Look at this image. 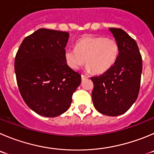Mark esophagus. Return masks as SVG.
Returning <instances> with one entry per match:
<instances>
[{
	"instance_id": "esophagus-1",
	"label": "esophagus",
	"mask_w": 154,
	"mask_h": 154,
	"mask_svg": "<svg viewBox=\"0 0 154 154\" xmlns=\"http://www.w3.org/2000/svg\"><path fill=\"white\" fill-rule=\"evenodd\" d=\"M88 76H87V75H84V74H82L81 75V78H82V80H84V79H86V78H88Z\"/></svg>"
}]
</instances>
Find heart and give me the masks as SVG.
I'll use <instances>...</instances> for the list:
<instances>
[{"label":"heart","mask_w":154,"mask_h":154,"mask_svg":"<svg viewBox=\"0 0 154 154\" xmlns=\"http://www.w3.org/2000/svg\"><path fill=\"white\" fill-rule=\"evenodd\" d=\"M119 54V44L114 38L86 35L76 42L75 48L64 50V58L72 69L80 68L86 61L88 70L103 74L116 64Z\"/></svg>","instance_id":"heart-1"}]
</instances>
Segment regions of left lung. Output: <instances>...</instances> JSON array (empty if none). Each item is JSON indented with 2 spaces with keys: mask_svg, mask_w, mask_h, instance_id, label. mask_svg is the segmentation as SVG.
<instances>
[{
  "mask_svg": "<svg viewBox=\"0 0 154 154\" xmlns=\"http://www.w3.org/2000/svg\"><path fill=\"white\" fill-rule=\"evenodd\" d=\"M119 46L116 64L98 77H92V100L99 112L124 114L136 101L140 86L142 57L135 40L122 29L109 28Z\"/></svg>",
  "mask_w": 154,
  "mask_h": 154,
  "instance_id": "1",
  "label": "left lung"
}]
</instances>
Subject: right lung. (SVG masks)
Segmentation results:
<instances>
[{
    "mask_svg": "<svg viewBox=\"0 0 154 154\" xmlns=\"http://www.w3.org/2000/svg\"><path fill=\"white\" fill-rule=\"evenodd\" d=\"M67 32L39 29L26 37L14 63L19 90L32 111L45 117L65 112L81 75L64 58Z\"/></svg>",
    "mask_w": 154,
    "mask_h": 154,
    "instance_id": "add662e5",
    "label": "right lung"
}]
</instances>
